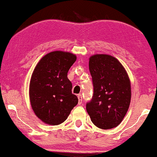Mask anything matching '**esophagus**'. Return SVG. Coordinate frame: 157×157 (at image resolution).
Segmentation results:
<instances>
[{"label":"esophagus","instance_id":"obj_1","mask_svg":"<svg viewBox=\"0 0 157 157\" xmlns=\"http://www.w3.org/2000/svg\"><path fill=\"white\" fill-rule=\"evenodd\" d=\"M78 104L79 105H81L82 104V95L81 94H78Z\"/></svg>","mask_w":157,"mask_h":157}]
</instances>
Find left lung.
I'll return each mask as SVG.
<instances>
[{
    "mask_svg": "<svg viewBox=\"0 0 157 157\" xmlns=\"http://www.w3.org/2000/svg\"><path fill=\"white\" fill-rule=\"evenodd\" d=\"M94 93L86 111L97 127L110 129L120 125L131 102V82L125 68L109 55L89 58Z\"/></svg>",
    "mask_w": 157,
    "mask_h": 157,
    "instance_id": "8db88e82",
    "label": "left lung"
}]
</instances>
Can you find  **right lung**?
<instances>
[{"mask_svg": "<svg viewBox=\"0 0 157 157\" xmlns=\"http://www.w3.org/2000/svg\"><path fill=\"white\" fill-rule=\"evenodd\" d=\"M76 60V55L70 52H52L44 56L34 69L29 84L30 102L36 116L45 123L60 125L78 103L67 77Z\"/></svg>", "mask_w": 157, "mask_h": 157, "instance_id": "right-lung-1", "label": "right lung"}]
</instances>
